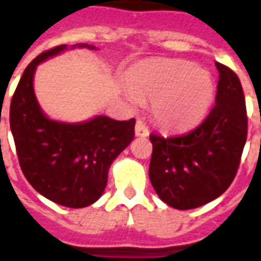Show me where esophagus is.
Segmentation results:
<instances>
[{"label": "esophagus", "mask_w": 261, "mask_h": 261, "mask_svg": "<svg viewBox=\"0 0 261 261\" xmlns=\"http://www.w3.org/2000/svg\"><path fill=\"white\" fill-rule=\"evenodd\" d=\"M149 131H148V127L145 125V123L142 120H137L136 123V136L137 137H148Z\"/></svg>", "instance_id": "1"}]
</instances>
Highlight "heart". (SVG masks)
Listing matches in <instances>:
<instances>
[{"label":"heart","mask_w":261,"mask_h":261,"mask_svg":"<svg viewBox=\"0 0 261 261\" xmlns=\"http://www.w3.org/2000/svg\"><path fill=\"white\" fill-rule=\"evenodd\" d=\"M131 102L153 103V117L165 128L190 127L207 113L214 81L207 71L186 61H152L133 68L127 76Z\"/></svg>","instance_id":"obj_1"}]
</instances>
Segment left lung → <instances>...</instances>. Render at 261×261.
<instances>
[{
  "label": "left lung",
  "mask_w": 261,
  "mask_h": 261,
  "mask_svg": "<svg viewBox=\"0 0 261 261\" xmlns=\"http://www.w3.org/2000/svg\"><path fill=\"white\" fill-rule=\"evenodd\" d=\"M215 105L186 134H151L149 180L159 198L177 210L201 207L233 181L247 137L245 95L238 75L221 63Z\"/></svg>",
  "instance_id": "8db88e82"
}]
</instances>
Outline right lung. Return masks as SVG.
<instances>
[{"label": "right lung", "mask_w": 261, "mask_h": 261, "mask_svg": "<svg viewBox=\"0 0 261 261\" xmlns=\"http://www.w3.org/2000/svg\"><path fill=\"white\" fill-rule=\"evenodd\" d=\"M78 47L95 48L84 43ZM65 48V44L50 48L26 67L11 100L9 124L26 180L60 205L82 208L102 196L110 165L134 138L136 120L96 116L69 124L43 113L33 91L35 71Z\"/></svg>", "instance_id": "1"}]
</instances>
